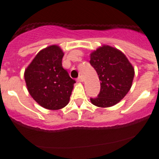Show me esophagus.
I'll list each match as a JSON object with an SVG mask.
<instances>
[{"mask_svg":"<svg viewBox=\"0 0 159 159\" xmlns=\"http://www.w3.org/2000/svg\"><path fill=\"white\" fill-rule=\"evenodd\" d=\"M83 81H84V78H83V77L81 76V75H80V76H79L78 78H77V82L81 83V82H83Z\"/></svg>","mask_w":159,"mask_h":159,"instance_id":"obj_1","label":"esophagus"}]
</instances>
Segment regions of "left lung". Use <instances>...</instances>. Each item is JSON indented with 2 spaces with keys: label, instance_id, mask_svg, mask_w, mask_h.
Here are the masks:
<instances>
[{
  "label": "left lung",
  "instance_id": "obj_1",
  "mask_svg": "<svg viewBox=\"0 0 159 159\" xmlns=\"http://www.w3.org/2000/svg\"><path fill=\"white\" fill-rule=\"evenodd\" d=\"M90 64L100 80V92L91 102L99 107L117 104L131 88L134 69L127 57L117 48L102 45L90 54Z\"/></svg>",
  "mask_w": 159,
  "mask_h": 159
}]
</instances>
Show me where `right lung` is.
<instances>
[{"label":"right lung","mask_w":159,"mask_h":159,"mask_svg":"<svg viewBox=\"0 0 159 159\" xmlns=\"http://www.w3.org/2000/svg\"><path fill=\"white\" fill-rule=\"evenodd\" d=\"M64 52L58 45L42 49L25 71L31 96L48 110H59L69 102L75 81L62 67Z\"/></svg>","instance_id":"obj_1"}]
</instances>
